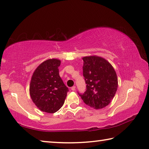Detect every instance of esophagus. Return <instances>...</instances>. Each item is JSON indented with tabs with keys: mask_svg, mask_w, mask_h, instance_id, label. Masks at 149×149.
Wrapping results in <instances>:
<instances>
[{
	"mask_svg": "<svg viewBox=\"0 0 149 149\" xmlns=\"http://www.w3.org/2000/svg\"><path fill=\"white\" fill-rule=\"evenodd\" d=\"M71 89H72V91H75V86H73V87H72Z\"/></svg>",
	"mask_w": 149,
	"mask_h": 149,
	"instance_id": "esophagus-1",
	"label": "esophagus"
}]
</instances>
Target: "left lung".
<instances>
[{
	"mask_svg": "<svg viewBox=\"0 0 149 149\" xmlns=\"http://www.w3.org/2000/svg\"><path fill=\"white\" fill-rule=\"evenodd\" d=\"M83 75L86 91L78 94L84 102L95 109L107 107L118 89V77L114 68L107 60L97 56L83 58Z\"/></svg>",
	"mask_w": 149,
	"mask_h": 149,
	"instance_id": "obj_1",
	"label": "left lung"
}]
</instances>
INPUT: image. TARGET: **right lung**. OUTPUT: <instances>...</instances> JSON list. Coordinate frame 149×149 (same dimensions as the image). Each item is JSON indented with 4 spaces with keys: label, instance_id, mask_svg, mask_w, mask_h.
I'll use <instances>...</instances> for the list:
<instances>
[{
    "label": "right lung",
    "instance_id": "1",
    "mask_svg": "<svg viewBox=\"0 0 149 149\" xmlns=\"http://www.w3.org/2000/svg\"><path fill=\"white\" fill-rule=\"evenodd\" d=\"M60 60L49 59L41 63L33 74L29 93L33 102L42 112L54 113L63 104L68 88L59 75Z\"/></svg>",
    "mask_w": 149,
    "mask_h": 149
}]
</instances>
